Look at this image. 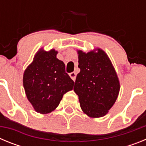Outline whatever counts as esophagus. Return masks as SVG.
Returning <instances> with one entry per match:
<instances>
[{
  "label": "esophagus",
  "mask_w": 146,
  "mask_h": 146,
  "mask_svg": "<svg viewBox=\"0 0 146 146\" xmlns=\"http://www.w3.org/2000/svg\"><path fill=\"white\" fill-rule=\"evenodd\" d=\"M69 76H70L71 78L74 81L76 80V76H77V74H76L75 72H71V73H69Z\"/></svg>",
  "instance_id": "1"
}]
</instances>
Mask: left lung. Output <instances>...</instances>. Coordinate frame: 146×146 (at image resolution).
I'll return each instance as SVG.
<instances>
[{
    "instance_id": "obj_1",
    "label": "left lung",
    "mask_w": 146,
    "mask_h": 146,
    "mask_svg": "<svg viewBox=\"0 0 146 146\" xmlns=\"http://www.w3.org/2000/svg\"><path fill=\"white\" fill-rule=\"evenodd\" d=\"M80 72L74 91L82 111L92 118L102 117L116 101L120 84L110 60L103 50L88 53L78 51Z\"/></svg>"
}]
</instances>
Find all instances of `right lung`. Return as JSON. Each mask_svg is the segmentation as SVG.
Masks as SVG:
<instances>
[{"label": "right lung", "mask_w": 146, "mask_h": 146, "mask_svg": "<svg viewBox=\"0 0 146 146\" xmlns=\"http://www.w3.org/2000/svg\"><path fill=\"white\" fill-rule=\"evenodd\" d=\"M57 53L55 50L39 51L23 75L27 98L35 110L42 114L57 108L74 83L66 72L64 62L56 58Z\"/></svg>", "instance_id": "obj_1"}]
</instances>
